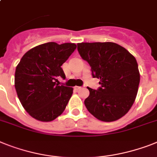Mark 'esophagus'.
Returning a JSON list of instances; mask_svg holds the SVG:
<instances>
[{
  "mask_svg": "<svg viewBox=\"0 0 157 157\" xmlns=\"http://www.w3.org/2000/svg\"><path fill=\"white\" fill-rule=\"evenodd\" d=\"M75 89L76 90H80V89H82V87H81V86H75Z\"/></svg>",
  "mask_w": 157,
  "mask_h": 157,
  "instance_id": "esophagus-1",
  "label": "esophagus"
}]
</instances>
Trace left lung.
<instances>
[{"instance_id": "left-lung-1", "label": "left lung", "mask_w": 157, "mask_h": 157, "mask_svg": "<svg viewBox=\"0 0 157 157\" xmlns=\"http://www.w3.org/2000/svg\"><path fill=\"white\" fill-rule=\"evenodd\" d=\"M82 58L91 67L92 75L99 78L98 90L87 87L86 109L104 122H112L125 116L136 100L140 71L136 59L123 46L114 42L78 43Z\"/></svg>"}]
</instances>
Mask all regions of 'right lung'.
Listing matches in <instances>:
<instances>
[{
  "instance_id": "right-lung-1",
  "label": "right lung",
  "mask_w": 157,
  "mask_h": 157,
  "mask_svg": "<svg viewBox=\"0 0 157 157\" xmlns=\"http://www.w3.org/2000/svg\"><path fill=\"white\" fill-rule=\"evenodd\" d=\"M77 46L47 42L23 55L16 67L14 85L24 109L35 120L50 122L64 111L73 88L58 86V77L66 78L62 65Z\"/></svg>"
}]
</instances>
